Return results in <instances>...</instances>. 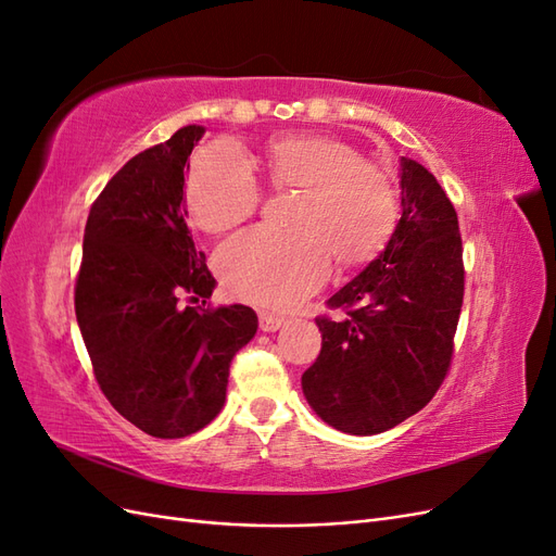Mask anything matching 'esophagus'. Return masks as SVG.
I'll return each mask as SVG.
<instances>
[{"label":"esophagus","instance_id":"esophagus-1","mask_svg":"<svg viewBox=\"0 0 556 556\" xmlns=\"http://www.w3.org/2000/svg\"><path fill=\"white\" fill-rule=\"evenodd\" d=\"M282 325H285L282 317H278L274 313H266V311L260 313V329L262 331H278Z\"/></svg>","mask_w":556,"mask_h":556}]
</instances>
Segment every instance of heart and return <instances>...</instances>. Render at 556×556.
<instances>
[{
  "mask_svg": "<svg viewBox=\"0 0 556 556\" xmlns=\"http://www.w3.org/2000/svg\"><path fill=\"white\" fill-rule=\"evenodd\" d=\"M262 166L271 188L299 192L288 223L294 233L252 229L217 250V274L237 299L292 308L327 280L331 260L355 268L390 243L394 182L357 148L325 134H280L266 141ZM185 197L199 229L223 233L255 213L260 188L239 150L217 143L192 160Z\"/></svg>",
  "mask_w": 556,
  "mask_h": 556,
  "instance_id": "heart-1",
  "label": "heart"
}]
</instances>
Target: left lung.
<instances>
[{
  "label": "left lung",
  "instance_id": "8db88e82",
  "mask_svg": "<svg viewBox=\"0 0 556 556\" xmlns=\"http://www.w3.org/2000/svg\"><path fill=\"white\" fill-rule=\"evenodd\" d=\"M401 217L390 243L317 317L323 350L301 376L319 419L350 435L401 425L439 392L464 301L459 220L441 182L401 157Z\"/></svg>",
  "mask_w": 556,
  "mask_h": 556
}]
</instances>
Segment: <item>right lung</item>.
Segmentation results:
<instances>
[{
  "mask_svg": "<svg viewBox=\"0 0 556 556\" xmlns=\"http://www.w3.org/2000/svg\"><path fill=\"white\" fill-rule=\"evenodd\" d=\"M204 131L180 127L131 157L97 197L83 237L74 301L94 378L111 406L155 439H185L213 422L229 364L257 333V315L243 304H180L182 294L208 299L217 285L182 201Z\"/></svg>",
  "mask_w": 556,
  "mask_h": 556,
  "instance_id": "obj_1",
  "label": "right lung"
}]
</instances>
